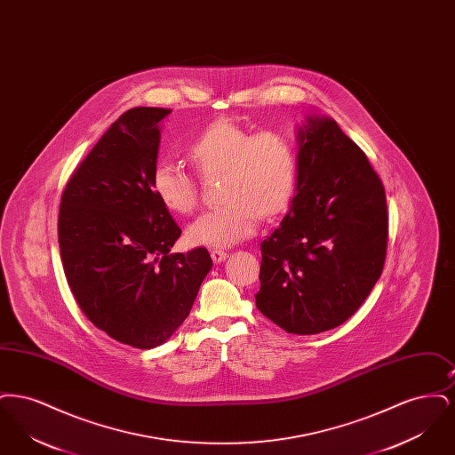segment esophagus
Returning a JSON list of instances; mask_svg holds the SVG:
<instances>
[{"label":"esophagus","mask_w":455,"mask_h":455,"mask_svg":"<svg viewBox=\"0 0 455 455\" xmlns=\"http://www.w3.org/2000/svg\"><path fill=\"white\" fill-rule=\"evenodd\" d=\"M228 258V254L225 252V251H220V249H213L212 251V259H213V262H223V260L227 259Z\"/></svg>","instance_id":"esophagus-1"}]
</instances>
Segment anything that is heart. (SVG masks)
I'll return each instance as SVG.
<instances>
[{
	"mask_svg": "<svg viewBox=\"0 0 455 455\" xmlns=\"http://www.w3.org/2000/svg\"><path fill=\"white\" fill-rule=\"evenodd\" d=\"M189 156L201 175L221 173L220 197L188 228L195 245L230 247L251 237L259 215L275 217L288 206L299 172L293 141L278 131L252 134L230 119H218L189 145ZM152 189L172 213L189 215L197 204L195 177L172 162L153 167Z\"/></svg>",
	"mask_w": 455,
	"mask_h": 455,
	"instance_id": "heart-1",
	"label": "heart"
}]
</instances>
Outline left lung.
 <instances>
[{"label": "left lung", "instance_id": "obj_1", "mask_svg": "<svg viewBox=\"0 0 455 455\" xmlns=\"http://www.w3.org/2000/svg\"><path fill=\"white\" fill-rule=\"evenodd\" d=\"M297 195L260 242V312L291 334L347 321L382 275L389 215L367 155L331 117L299 128Z\"/></svg>", "mask_w": 455, "mask_h": 455}]
</instances>
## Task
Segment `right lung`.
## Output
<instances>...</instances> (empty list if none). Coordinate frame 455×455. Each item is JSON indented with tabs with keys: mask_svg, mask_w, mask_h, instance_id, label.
<instances>
[{
	"mask_svg": "<svg viewBox=\"0 0 455 455\" xmlns=\"http://www.w3.org/2000/svg\"><path fill=\"white\" fill-rule=\"evenodd\" d=\"M171 108L126 110L76 167L61 196L66 280L88 321L140 349L186 321L213 260L204 247L171 254L182 230L152 189L160 126Z\"/></svg>",
	"mask_w": 455,
	"mask_h": 455,
	"instance_id": "obj_1",
	"label": "right lung"
}]
</instances>
